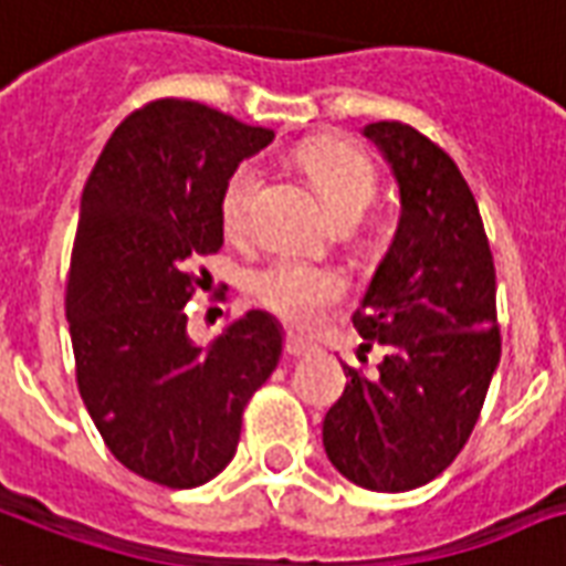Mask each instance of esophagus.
<instances>
[{"instance_id":"1","label":"esophagus","mask_w":566,"mask_h":566,"mask_svg":"<svg viewBox=\"0 0 566 566\" xmlns=\"http://www.w3.org/2000/svg\"><path fill=\"white\" fill-rule=\"evenodd\" d=\"M284 353H287L291 359H300V356H308V353H312V344H305V340L296 338V335H287V340H284Z\"/></svg>"}]
</instances>
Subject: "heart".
<instances>
[{
    "mask_svg": "<svg viewBox=\"0 0 566 566\" xmlns=\"http://www.w3.org/2000/svg\"><path fill=\"white\" fill-rule=\"evenodd\" d=\"M296 166L308 178L317 196L326 205L335 222H359L368 213V207L377 198V171L365 154L340 139L317 136L302 142L293 150ZM261 184V168L254 163H243L228 178L219 201L222 228L231 237H243L249 228V210L252 198ZM344 279L329 266L308 264L296 258H275L261 270H254L249 279V291L254 302L264 305L266 312L279 314L293 326H312L321 321V314L344 296Z\"/></svg>",
    "mask_w": 566,
    "mask_h": 566,
    "instance_id": "b5f03b06",
    "label": "heart"
}]
</instances>
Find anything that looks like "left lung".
Segmentation results:
<instances>
[{
    "label": "left lung",
    "instance_id": "left-lung-1",
    "mask_svg": "<svg viewBox=\"0 0 566 566\" xmlns=\"http://www.w3.org/2000/svg\"><path fill=\"white\" fill-rule=\"evenodd\" d=\"M361 133L400 189L395 240L353 314L386 356L374 377L344 365L350 379L323 418V448L353 484L403 493L446 472L481 416L502 356L495 266L454 159L400 120Z\"/></svg>",
    "mask_w": 566,
    "mask_h": 566
}]
</instances>
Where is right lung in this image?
Wrapping results in <instances>:
<instances>
[{
  "instance_id": "add662e5",
  "label": "right lung",
  "mask_w": 566,
  "mask_h": 566,
  "mask_svg": "<svg viewBox=\"0 0 566 566\" xmlns=\"http://www.w3.org/2000/svg\"><path fill=\"white\" fill-rule=\"evenodd\" d=\"M273 136L205 103L154 101L120 120L82 189L64 296L76 382L115 460L154 484L222 472L282 359L273 314L245 312L207 347L184 314L189 261L222 249L228 178Z\"/></svg>"
}]
</instances>
